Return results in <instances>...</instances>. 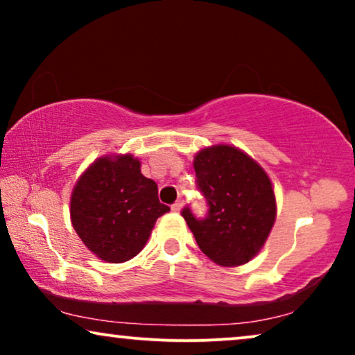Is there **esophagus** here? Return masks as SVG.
I'll return each mask as SVG.
<instances>
[{
  "label": "esophagus",
  "mask_w": 355,
  "mask_h": 355,
  "mask_svg": "<svg viewBox=\"0 0 355 355\" xmlns=\"http://www.w3.org/2000/svg\"><path fill=\"white\" fill-rule=\"evenodd\" d=\"M181 208H182V200H181V198H179L178 202H174L173 205H171V210L173 211H181Z\"/></svg>",
  "instance_id": "obj_1"
}]
</instances>
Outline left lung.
<instances>
[{"instance_id":"obj_1","label":"left lung","mask_w":355,"mask_h":355,"mask_svg":"<svg viewBox=\"0 0 355 355\" xmlns=\"http://www.w3.org/2000/svg\"><path fill=\"white\" fill-rule=\"evenodd\" d=\"M197 187L207 198L205 218L181 211L198 247L221 266L254 259L276 220V198L268 174L231 145H213L193 158Z\"/></svg>"}]
</instances>
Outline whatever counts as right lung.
Returning a JSON list of instances; mask_svg holds the SVG:
<instances>
[{
    "mask_svg": "<svg viewBox=\"0 0 355 355\" xmlns=\"http://www.w3.org/2000/svg\"><path fill=\"white\" fill-rule=\"evenodd\" d=\"M166 211L169 207L158 200V186L140 173L132 155L98 158L71 196L72 226L87 249L108 263L137 255L155 221Z\"/></svg>",
    "mask_w": 355,
    "mask_h": 355,
    "instance_id": "obj_1",
    "label": "right lung"
}]
</instances>
